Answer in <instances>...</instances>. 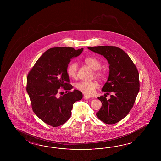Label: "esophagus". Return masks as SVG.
<instances>
[{
    "mask_svg": "<svg viewBox=\"0 0 161 161\" xmlns=\"http://www.w3.org/2000/svg\"><path fill=\"white\" fill-rule=\"evenodd\" d=\"M83 98L85 99H89L90 98V97H89V96H86V95H85V96H83Z\"/></svg>",
    "mask_w": 161,
    "mask_h": 161,
    "instance_id": "1",
    "label": "esophagus"
}]
</instances>
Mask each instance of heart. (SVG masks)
Segmentation results:
<instances>
[{
    "mask_svg": "<svg viewBox=\"0 0 161 161\" xmlns=\"http://www.w3.org/2000/svg\"><path fill=\"white\" fill-rule=\"evenodd\" d=\"M86 64L88 65L90 68L95 70L94 74L96 76L99 78H103L105 76V74L103 71L98 70L101 68V62L97 58L92 57H87L84 59ZM77 64L73 62L68 66L67 74L68 75L72 78H75L77 74ZM76 89L81 92L82 93L86 96H91L95 92L96 89L98 87V83L96 82H87L83 81L79 82L75 85Z\"/></svg>",
    "mask_w": 161,
    "mask_h": 161,
    "instance_id": "heart-1",
    "label": "heart"
}]
</instances>
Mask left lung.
<instances>
[{
	"instance_id": "1",
	"label": "left lung",
	"mask_w": 161,
	"mask_h": 161,
	"mask_svg": "<svg viewBox=\"0 0 161 161\" xmlns=\"http://www.w3.org/2000/svg\"><path fill=\"white\" fill-rule=\"evenodd\" d=\"M102 55L109 64V74L102 91L110 95V98L98 97L102 106L96 115L108 124L122 120L133 107L139 91V75L130 56L121 49L113 46H98L87 48Z\"/></svg>"
}]
</instances>
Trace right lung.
Returning a JSON list of instances; mask_svg holds the SVG:
<instances>
[{
  "instance_id": "1",
  "label": "right lung",
  "mask_w": 161,
  "mask_h": 161,
  "mask_svg": "<svg viewBox=\"0 0 161 161\" xmlns=\"http://www.w3.org/2000/svg\"><path fill=\"white\" fill-rule=\"evenodd\" d=\"M83 48L71 47L49 49L42 55L29 72L26 91L33 110L42 121L56 127L65 123L71 115L73 104L82 99V92L74 89L58 97L60 87L70 90L67 74L71 59L81 54Z\"/></svg>"
}]
</instances>
